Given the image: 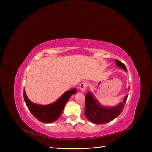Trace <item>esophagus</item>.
I'll return each mask as SVG.
<instances>
[{"label":"esophagus","instance_id":"1","mask_svg":"<svg viewBox=\"0 0 152 152\" xmlns=\"http://www.w3.org/2000/svg\"><path fill=\"white\" fill-rule=\"evenodd\" d=\"M87 87H88V83L86 82H82L80 84V89H81L82 91H84L87 89Z\"/></svg>","mask_w":152,"mask_h":152}]
</instances>
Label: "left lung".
I'll return each mask as SVG.
<instances>
[{"instance_id": "left-lung-1", "label": "left lung", "mask_w": 152, "mask_h": 152, "mask_svg": "<svg viewBox=\"0 0 152 152\" xmlns=\"http://www.w3.org/2000/svg\"><path fill=\"white\" fill-rule=\"evenodd\" d=\"M117 66L127 71L126 65L118 59H115ZM128 97L127 95L124 101L113 108H104L101 106L92 95L91 92L86 96L84 114L87 118L93 123L103 124L113 120L117 117L122 111Z\"/></svg>"}]
</instances>
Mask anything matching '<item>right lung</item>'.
<instances>
[{
    "label": "right lung",
    "mask_w": 152,
    "mask_h": 152,
    "mask_svg": "<svg viewBox=\"0 0 152 152\" xmlns=\"http://www.w3.org/2000/svg\"><path fill=\"white\" fill-rule=\"evenodd\" d=\"M77 91L76 89L68 91L56 102L48 105L37 104L31 102L27 98L25 91L23 97L30 112L38 121L44 123H50L56 121L61 116L67 101L72 94L76 93Z\"/></svg>",
    "instance_id": "add662e5"
}]
</instances>
